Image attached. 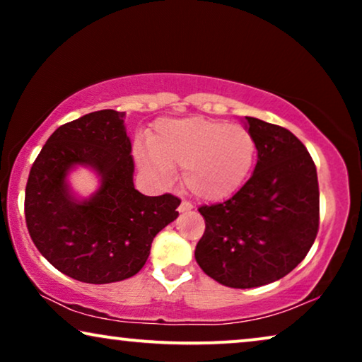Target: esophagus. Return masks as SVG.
Returning a JSON list of instances; mask_svg holds the SVG:
<instances>
[{
	"label": "esophagus",
	"mask_w": 362,
	"mask_h": 362,
	"mask_svg": "<svg viewBox=\"0 0 362 362\" xmlns=\"http://www.w3.org/2000/svg\"><path fill=\"white\" fill-rule=\"evenodd\" d=\"M177 209H180V212L191 211L192 209V204H191L189 201H181V204H180V207H177Z\"/></svg>",
	"instance_id": "1"
}]
</instances>
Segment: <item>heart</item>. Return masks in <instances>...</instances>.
Returning a JSON list of instances; mask_svg holds the SVG:
<instances>
[{
    "mask_svg": "<svg viewBox=\"0 0 362 362\" xmlns=\"http://www.w3.org/2000/svg\"><path fill=\"white\" fill-rule=\"evenodd\" d=\"M151 145H138V165L160 182L182 168V181L204 201H222L234 194L249 177L257 143L242 125L206 117L165 120L156 125Z\"/></svg>",
    "mask_w": 362,
    "mask_h": 362,
    "instance_id": "b5f03b06",
    "label": "heart"
}]
</instances>
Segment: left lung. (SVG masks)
<instances>
[{
  "mask_svg": "<svg viewBox=\"0 0 362 362\" xmlns=\"http://www.w3.org/2000/svg\"><path fill=\"white\" fill-rule=\"evenodd\" d=\"M257 143L254 175L230 199L201 206L206 230L196 262L230 288L284 279L308 254L320 227L313 158L284 127L245 117Z\"/></svg>",
  "mask_w": 362,
  "mask_h": 362,
  "instance_id": "1",
  "label": "left lung"
}]
</instances>
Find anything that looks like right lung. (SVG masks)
<instances>
[{
  "instance_id": "obj_1",
  "label": "right lung",
  "mask_w": 362,
  "mask_h": 362,
  "mask_svg": "<svg viewBox=\"0 0 362 362\" xmlns=\"http://www.w3.org/2000/svg\"><path fill=\"white\" fill-rule=\"evenodd\" d=\"M125 112L98 110L64 123L49 136L29 171L24 214L37 250L59 272L86 284L136 275L151 242L180 216V197L145 196L133 186ZM90 165L103 185L90 200H74L65 176Z\"/></svg>"
}]
</instances>
